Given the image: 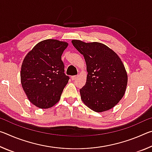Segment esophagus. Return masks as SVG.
<instances>
[{
  "label": "esophagus",
  "mask_w": 152,
  "mask_h": 152,
  "mask_svg": "<svg viewBox=\"0 0 152 152\" xmlns=\"http://www.w3.org/2000/svg\"><path fill=\"white\" fill-rule=\"evenodd\" d=\"M77 77H78V76H72L71 77V79L72 80H76L77 78Z\"/></svg>",
  "instance_id": "esophagus-1"
}]
</instances>
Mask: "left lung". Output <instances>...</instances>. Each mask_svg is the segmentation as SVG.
Listing matches in <instances>:
<instances>
[{"mask_svg": "<svg viewBox=\"0 0 152 152\" xmlns=\"http://www.w3.org/2000/svg\"><path fill=\"white\" fill-rule=\"evenodd\" d=\"M73 45L83 55L88 74L80 90L81 100L97 113L111 109L125 94L128 77L124 64L116 53L99 42L73 39Z\"/></svg>", "mask_w": 152, "mask_h": 152, "instance_id": "8db88e82", "label": "left lung"}]
</instances>
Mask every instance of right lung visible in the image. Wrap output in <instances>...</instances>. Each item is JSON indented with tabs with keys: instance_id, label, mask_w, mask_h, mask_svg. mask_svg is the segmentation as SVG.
<instances>
[{
	"instance_id": "obj_1",
	"label": "right lung",
	"mask_w": 152,
	"mask_h": 152,
	"mask_svg": "<svg viewBox=\"0 0 152 152\" xmlns=\"http://www.w3.org/2000/svg\"><path fill=\"white\" fill-rule=\"evenodd\" d=\"M68 43L45 39L27 53L20 69V82L27 99L39 109H49L60 101L69 77L64 74L61 55Z\"/></svg>"
}]
</instances>
